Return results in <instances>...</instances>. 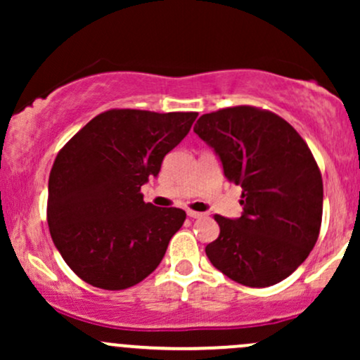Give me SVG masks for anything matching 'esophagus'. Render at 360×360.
Masks as SVG:
<instances>
[{"label": "esophagus", "mask_w": 360, "mask_h": 360, "mask_svg": "<svg viewBox=\"0 0 360 360\" xmlns=\"http://www.w3.org/2000/svg\"><path fill=\"white\" fill-rule=\"evenodd\" d=\"M188 217H189V218H203L205 214H203V213H198V212H191V210H188Z\"/></svg>", "instance_id": "obj_1"}]
</instances>
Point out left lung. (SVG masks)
Returning <instances> with one entry per match:
<instances>
[{
	"label": "left lung",
	"instance_id": "1",
	"mask_svg": "<svg viewBox=\"0 0 360 360\" xmlns=\"http://www.w3.org/2000/svg\"><path fill=\"white\" fill-rule=\"evenodd\" d=\"M240 186V218L214 214L210 262L235 283L267 288L292 274L318 240L323 181L307 142L286 120L254 106L206 113L194 125Z\"/></svg>",
	"mask_w": 360,
	"mask_h": 360
}]
</instances>
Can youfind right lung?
I'll return each mask as SVG.
<instances>
[{
    "label": "right lung",
    "mask_w": 360,
    "mask_h": 360,
    "mask_svg": "<svg viewBox=\"0 0 360 360\" xmlns=\"http://www.w3.org/2000/svg\"><path fill=\"white\" fill-rule=\"evenodd\" d=\"M194 111L108 110L60 148L49 176L47 223L62 259L94 288L118 291L147 278L183 226L140 188L188 135Z\"/></svg>",
    "instance_id": "add662e5"
}]
</instances>
